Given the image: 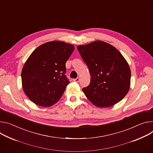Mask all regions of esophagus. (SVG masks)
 <instances>
[{"instance_id":"esophagus-1","label":"esophagus","mask_w":153,"mask_h":153,"mask_svg":"<svg viewBox=\"0 0 153 153\" xmlns=\"http://www.w3.org/2000/svg\"><path fill=\"white\" fill-rule=\"evenodd\" d=\"M73 81L76 82H79L80 81V78H79V77H77L76 79H73Z\"/></svg>"}]
</instances>
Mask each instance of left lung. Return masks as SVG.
I'll return each instance as SVG.
<instances>
[{
  "label": "left lung",
  "mask_w": 153,
  "mask_h": 153,
  "mask_svg": "<svg viewBox=\"0 0 153 153\" xmlns=\"http://www.w3.org/2000/svg\"><path fill=\"white\" fill-rule=\"evenodd\" d=\"M91 76L90 85L82 89L87 99L98 107L113 106L128 93L131 73L119 51L102 41L77 47Z\"/></svg>",
  "instance_id": "1"
}]
</instances>
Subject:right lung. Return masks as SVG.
Masks as SVG:
<instances>
[{"label":"right lung","instance_id":"right-lung-1","mask_svg":"<svg viewBox=\"0 0 153 153\" xmlns=\"http://www.w3.org/2000/svg\"><path fill=\"white\" fill-rule=\"evenodd\" d=\"M74 46L52 41L38 46L25 62L21 72L22 86L35 104L50 107L56 103L69 84L65 64Z\"/></svg>","mask_w":153,"mask_h":153}]
</instances>
